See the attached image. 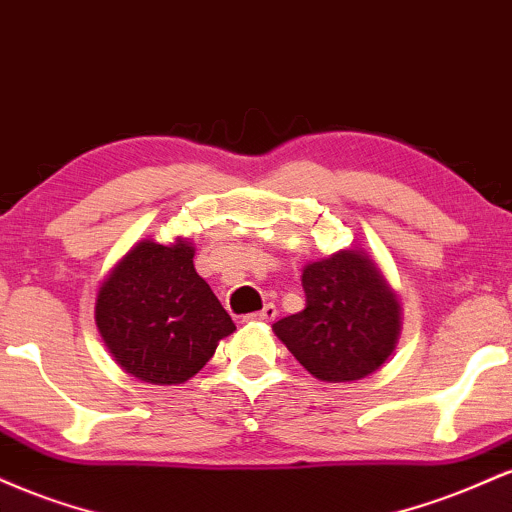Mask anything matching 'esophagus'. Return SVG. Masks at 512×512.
<instances>
[{
	"mask_svg": "<svg viewBox=\"0 0 512 512\" xmlns=\"http://www.w3.org/2000/svg\"><path fill=\"white\" fill-rule=\"evenodd\" d=\"M276 317V305L274 303H267L260 313H252V315H245L243 320H262V322H272Z\"/></svg>",
	"mask_w": 512,
	"mask_h": 512,
	"instance_id": "obj_1",
	"label": "esophagus"
}]
</instances>
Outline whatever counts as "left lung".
Listing matches in <instances>:
<instances>
[{
  "label": "left lung",
  "mask_w": 512,
  "mask_h": 512,
  "mask_svg": "<svg viewBox=\"0 0 512 512\" xmlns=\"http://www.w3.org/2000/svg\"><path fill=\"white\" fill-rule=\"evenodd\" d=\"M305 308L274 322L298 363L327 383L361 380L392 354L399 303L366 255L342 250L303 269Z\"/></svg>",
  "instance_id": "8db88e82"
}]
</instances>
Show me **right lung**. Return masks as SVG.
Returning <instances> with one entry per match:
<instances>
[{"label": "right lung", "mask_w": 512, "mask_h": 512, "mask_svg": "<svg viewBox=\"0 0 512 512\" xmlns=\"http://www.w3.org/2000/svg\"><path fill=\"white\" fill-rule=\"evenodd\" d=\"M187 240H144L98 291L96 322L115 361L151 385H178L199 373L236 325L195 272Z\"/></svg>", "instance_id": "obj_1"}]
</instances>
